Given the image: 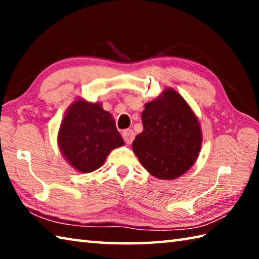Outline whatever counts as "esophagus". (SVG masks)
<instances>
[{"label": "esophagus", "mask_w": 259, "mask_h": 259, "mask_svg": "<svg viewBox=\"0 0 259 259\" xmlns=\"http://www.w3.org/2000/svg\"><path fill=\"white\" fill-rule=\"evenodd\" d=\"M122 137H123L125 144L130 145V144L133 143L134 138H135V133L131 129H126V130L123 131V133H122Z\"/></svg>", "instance_id": "1"}]
</instances>
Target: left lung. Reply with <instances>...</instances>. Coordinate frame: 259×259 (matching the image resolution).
Here are the masks:
<instances>
[{"label": "left lung", "mask_w": 259, "mask_h": 259, "mask_svg": "<svg viewBox=\"0 0 259 259\" xmlns=\"http://www.w3.org/2000/svg\"><path fill=\"white\" fill-rule=\"evenodd\" d=\"M144 107V130L133 142L135 155L156 178L183 176L195 163L202 146L198 116L174 88H165Z\"/></svg>", "instance_id": "obj_1"}]
</instances>
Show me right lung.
Here are the masks:
<instances>
[{"instance_id":"1","label":"right lung","mask_w":259,"mask_h":259,"mask_svg":"<svg viewBox=\"0 0 259 259\" xmlns=\"http://www.w3.org/2000/svg\"><path fill=\"white\" fill-rule=\"evenodd\" d=\"M57 144L73 169L89 174L99 169L113 150L123 146L124 140L102 103L76 98L64 114Z\"/></svg>"}]
</instances>
